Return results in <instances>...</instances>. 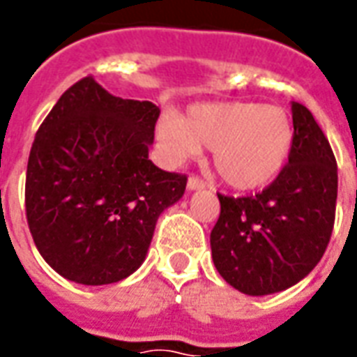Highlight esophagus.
Listing matches in <instances>:
<instances>
[{
	"label": "esophagus",
	"instance_id": "34e87169",
	"mask_svg": "<svg viewBox=\"0 0 357 357\" xmlns=\"http://www.w3.org/2000/svg\"><path fill=\"white\" fill-rule=\"evenodd\" d=\"M204 187H206V183L201 178H197V176H191V178L187 179V189L189 191H197V189H204Z\"/></svg>",
	"mask_w": 357,
	"mask_h": 357
}]
</instances>
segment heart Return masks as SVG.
Returning <instances> with one entry per match:
<instances>
[{
	"label": "heart",
	"instance_id": "heart-1",
	"mask_svg": "<svg viewBox=\"0 0 357 357\" xmlns=\"http://www.w3.org/2000/svg\"><path fill=\"white\" fill-rule=\"evenodd\" d=\"M156 137L166 156L178 162L210 147L212 164L227 185L252 191L269 185L289 162L294 128L275 105L199 102L181 118L164 116Z\"/></svg>",
	"mask_w": 357,
	"mask_h": 357
}]
</instances>
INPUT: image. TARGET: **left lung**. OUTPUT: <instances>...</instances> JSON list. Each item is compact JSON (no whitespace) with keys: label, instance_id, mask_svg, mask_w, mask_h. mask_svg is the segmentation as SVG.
Returning <instances> with one entry per match:
<instances>
[{"label":"left lung","instance_id":"1","mask_svg":"<svg viewBox=\"0 0 357 357\" xmlns=\"http://www.w3.org/2000/svg\"><path fill=\"white\" fill-rule=\"evenodd\" d=\"M289 164L250 197L220 199L212 260L233 289L264 296L302 281L329 245L337 206V160L314 114L292 101Z\"/></svg>","mask_w":357,"mask_h":357}]
</instances>
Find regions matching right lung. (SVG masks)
<instances>
[{"label": "right lung", "instance_id": "add662e5", "mask_svg": "<svg viewBox=\"0 0 357 357\" xmlns=\"http://www.w3.org/2000/svg\"><path fill=\"white\" fill-rule=\"evenodd\" d=\"M160 109L110 95L93 76L61 95L30 149L26 220L43 260L68 281L110 284L139 268L187 178L149 160Z\"/></svg>", "mask_w": 357, "mask_h": 357}]
</instances>
